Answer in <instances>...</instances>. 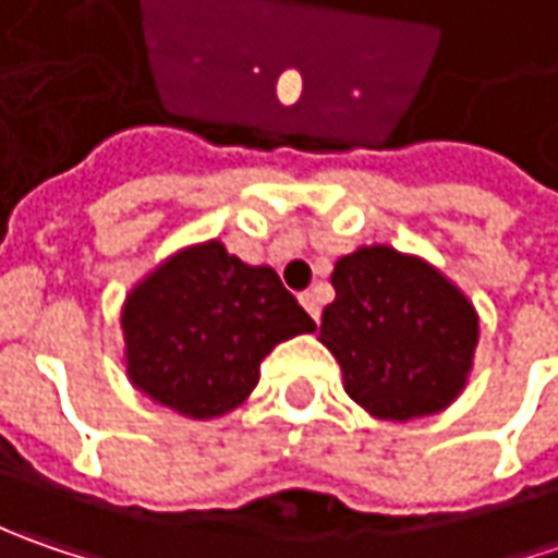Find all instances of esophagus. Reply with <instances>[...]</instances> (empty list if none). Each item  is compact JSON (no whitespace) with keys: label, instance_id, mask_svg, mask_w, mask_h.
I'll list each match as a JSON object with an SVG mask.
<instances>
[{"label":"esophagus","instance_id":"34e87169","mask_svg":"<svg viewBox=\"0 0 558 558\" xmlns=\"http://www.w3.org/2000/svg\"><path fill=\"white\" fill-rule=\"evenodd\" d=\"M301 304H304V311L311 313L313 319L319 323V313H323V298H319V291H307V294H301Z\"/></svg>","mask_w":558,"mask_h":558}]
</instances>
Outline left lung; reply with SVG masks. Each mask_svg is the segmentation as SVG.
Here are the masks:
<instances>
[{
	"label": "left lung",
	"mask_w": 558,
	"mask_h": 558,
	"mask_svg": "<svg viewBox=\"0 0 558 558\" xmlns=\"http://www.w3.org/2000/svg\"><path fill=\"white\" fill-rule=\"evenodd\" d=\"M332 286L319 341L366 413L407 422L440 413L460 397L478 316L450 279L418 257L373 245L341 257Z\"/></svg>",
	"instance_id": "obj_1"
}]
</instances>
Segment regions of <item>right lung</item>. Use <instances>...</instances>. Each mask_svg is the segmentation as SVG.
Wrapping results in <instances>:
<instances>
[{
	"instance_id": "obj_1",
	"label": "right lung",
	"mask_w": 558,
	"mask_h": 558,
	"mask_svg": "<svg viewBox=\"0 0 558 558\" xmlns=\"http://www.w3.org/2000/svg\"><path fill=\"white\" fill-rule=\"evenodd\" d=\"M120 326L130 381L189 418L235 410L264 356L316 329L276 269L247 267L220 242L185 247L145 276Z\"/></svg>"
}]
</instances>
